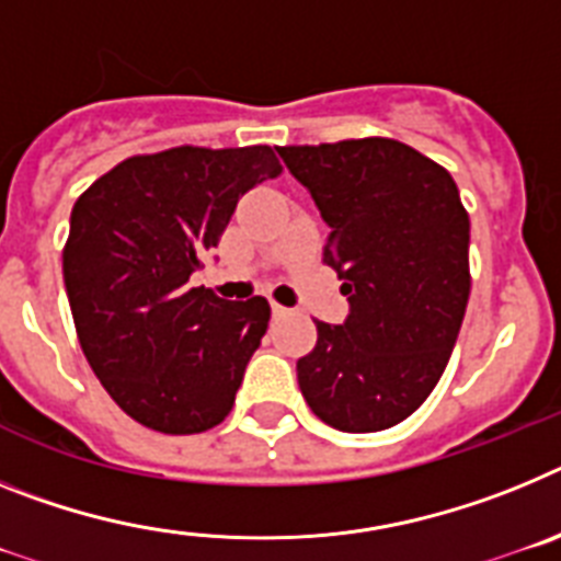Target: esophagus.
<instances>
[{"label": "esophagus", "instance_id": "34e87169", "mask_svg": "<svg viewBox=\"0 0 561 561\" xmlns=\"http://www.w3.org/2000/svg\"><path fill=\"white\" fill-rule=\"evenodd\" d=\"M271 313H274V319H285V316L290 313V308H285V305H276V301H271Z\"/></svg>", "mask_w": 561, "mask_h": 561}]
</instances>
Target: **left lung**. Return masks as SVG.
Listing matches in <instances>:
<instances>
[{"label":"left lung","mask_w":561,"mask_h":561,"mask_svg":"<svg viewBox=\"0 0 561 561\" xmlns=\"http://www.w3.org/2000/svg\"><path fill=\"white\" fill-rule=\"evenodd\" d=\"M330 226L324 262L344 324L316 321L296 364L313 415L339 432L407 421L449 364L469 305V214L451 174L392 138L276 146Z\"/></svg>","instance_id":"left-lung-1"}]
</instances>
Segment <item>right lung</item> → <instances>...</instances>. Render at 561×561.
<instances>
[{
  "mask_svg": "<svg viewBox=\"0 0 561 561\" xmlns=\"http://www.w3.org/2000/svg\"><path fill=\"white\" fill-rule=\"evenodd\" d=\"M271 146L135 154L76 199L65 287L78 344L110 398L163 435L226 421L271 321L262 296L192 287L233 208L279 178Z\"/></svg>",
  "mask_w": 561,
  "mask_h": 561,
  "instance_id": "right-lung-1",
  "label": "right lung"
}]
</instances>
